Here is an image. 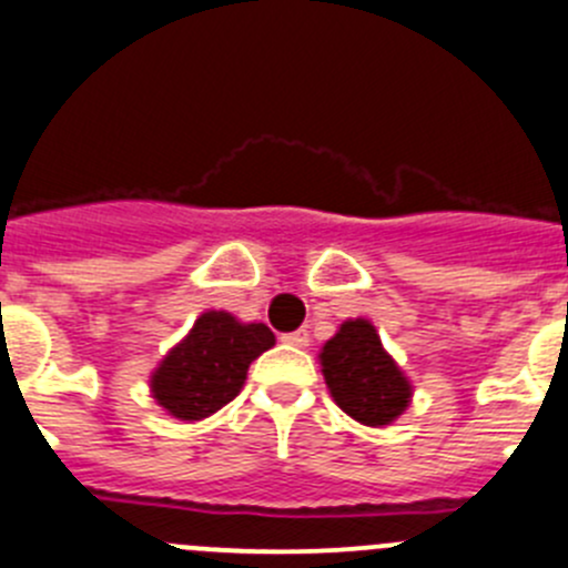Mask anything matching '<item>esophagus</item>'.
Masks as SVG:
<instances>
[{
  "mask_svg": "<svg viewBox=\"0 0 568 568\" xmlns=\"http://www.w3.org/2000/svg\"><path fill=\"white\" fill-rule=\"evenodd\" d=\"M283 341L288 346H296V349H305L311 344V335H307V329H296V333H285Z\"/></svg>",
  "mask_w": 568,
  "mask_h": 568,
  "instance_id": "34e87169",
  "label": "esophagus"
}]
</instances>
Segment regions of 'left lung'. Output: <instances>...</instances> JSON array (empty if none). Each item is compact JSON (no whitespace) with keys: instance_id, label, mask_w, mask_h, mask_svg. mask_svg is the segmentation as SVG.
Returning a JSON list of instances; mask_svg holds the SVG:
<instances>
[{"instance_id":"1","label":"left lung","mask_w":568,"mask_h":568,"mask_svg":"<svg viewBox=\"0 0 568 568\" xmlns=\"http://www.w3.org/2000/svg\"><path fill=\"white\" fill-rule=\"evenodd\" d=\"M335 405L366 427H385L407 410L413 385L368 318H346L318 352Z\"/></svg>"}]
</instances>
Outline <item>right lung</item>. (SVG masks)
I'll list each match as a JSON object with an SVG mask.
<instances>
[{
	"label": "right lung",
	"mask_w": 568,
	"mask_h": 568,
	"mask_svg": "<svg viewBox=\"0 0 568 568\" xmlns=\"http://www.w3.org/2000/svg\"><path fill=\"white\" fill-rule=\"evenodd\" d=\"M272 346L266 324L205 311L152 372V399L180 422H202L241 394L250 363Z\"/></svg>",
	"instance_id": "obj_1"
}]
</instances>
